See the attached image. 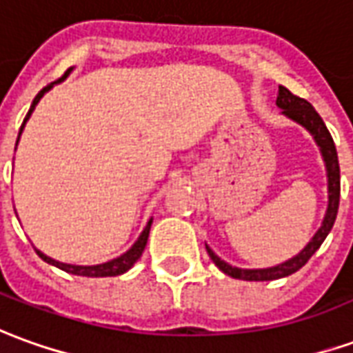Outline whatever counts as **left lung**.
Instances as JSON below:
<instances>
[{
	"mask_svg": "<svg viewBox=\"0 0 353 353\" xmlns=\"http://www.w3.org/2000/svg\"><path fill=\"white\" fill-rule=\"evenodd\" d=\"M277 107L281 108V114L287 117L288 120L296 122L302 125L307 134L314 137L315 145L319 147L323 162H325V170H327V191H329V204H327V212L323 218L321 228L315 231L312 241L290 260L283 263H277L273 268H262V270H245V268H235L225 260H221L218 254L212 250L210 246L206 245L208 256L212 262L218 265L219 270L225 275L233 277V279L243 281H275L281 277H288L292 273H296L302 265L307 263V260L317 252V248L323 245V241L331 233L334 219H336V212H339L340 202V166H339V154H336V147L332 141L331 134L327 130V125L321 120V117L315 112V108L307 103L305 99H300L296 95H292L287 88L279 85V93H277Z\"/></svg>",
	"mask_w": 353,
	"mask_h": 353,
	"instance_id": "left-lung-1",
	"label": "left lung"
}]
</instances>
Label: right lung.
Here are the masks:
<instances>
[{"label":"right lung","mask_w":353,"mask_h":353,"mask_svg":"<svg viewBox=\"0 0 353 353\" xmlns=\"http://www.w3.org/2000/svg\"><path fill=\"white\" fill-rule=\"evenodd\" d=\"M70 72H72V68H68L63 78H59L57 82L46 85V88L39 91L36 97H34V101H32L30 110H28V114H26V118H24V122H22L21 130H19L17 145H19V139H21L22 130H24V125H26V122H28V118H30V114L34 112V108H36V105L39 103V99H41V97H43V95H46V93H48V91L51 90V88H53L55 83L63 82V80H65L66 76H68ZM14 151H17V147H14ZM151 223H152V218L149 219V223L145 225V229L141 231L139 239H137L134 245H132V248H130V250H125L122 256H118V258L110 260V262L97 263V265H74V263H65V262H59V260H53V258H49V256H46L43 252H39L38 248H36V252H38V256L41 258V260H43V262L51 263V265H55V268L66 271V273H72V275H82V277H117V275H122V273H125L128 270H132V265H134V263L137 262L139 258H141L143 250H145V246H147V239H149Z\"/></svg>","instance_id":"1"}]
</instances>
